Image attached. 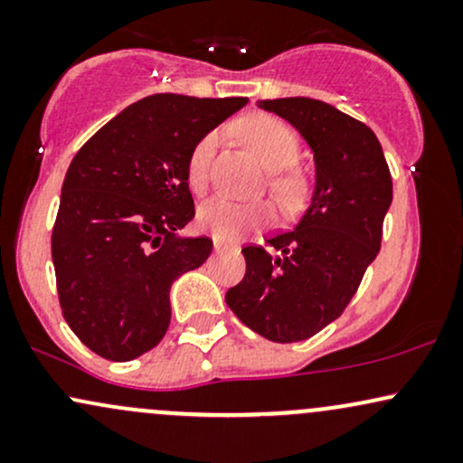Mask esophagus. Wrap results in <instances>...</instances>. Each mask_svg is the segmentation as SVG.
<instances>
[{
    "instance_id": "esophagus-1",
    "label": "esophagus",
    "mask_w": 463,
    "mask_h": 463,
    "mask_svg": "<svg viewBox=\"0 0 463 463\" xmlns=\"http://www.w3.org/2000/svg\"><path fill=\"white\" fill-rule=\"evenodd\" d=\"M213 248H215V252H217V254H220V252H226V250H228L226 243L217 241V239H215V241H213Z\"/></svg>"
}]
</instances>
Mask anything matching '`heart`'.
Masks as SVG:
<instances>
[{
    "label": "heart",
    "instance_id": "obj_1",
    "mask_svg": "<svg viewBox=\"0 0 463 463\" xmlns=\"http://www.w3.org/2000/svg\"><path fill=\"white\" fill-rule=\"evenodd\" d=\"M237 132L243 143L259 156V161L269 169V189L287 209H294L305 200L309 191V180L300 169L291 167L300 156V139L285 121L272 115L257 113L243 117L237 124ZM217 146V135L209 132L195 143L187 161V180L194 191L204 189L209 180L211 161ZM269 206L243 204L231 198H213L200 209L198 222L206 232L222 241H235L254 226H261L269 220Z\"/></svg>",
    "mask_w": 463,
    "mask_h": 463
}]
</instances>
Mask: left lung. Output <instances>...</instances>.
<instances>
[{
    "label": "left lung",
    "instance_id": "left-lung-1",
    "mask_svg": "<svg viewBox=\"0 0 463 463\" xmlns=\"http://www.w3.org/2000/svg\"><path fill=\"white\" fill-rule=\"evenodd\" d=\"M259 109L289 121L309 143L316 189L289 231L246 246V276L226 291L232 313L269 342L309 339L348 307L381 250L392 204L383 147L368 126L311 98L259 99Z\"/></svg>",
    "mask_w": 463,
    "mask_h": 463
}]
</instances>
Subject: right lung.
<instances>
[{
    "instance_id": "obj_1",
    "label": "right lung",
    "mask_w": 463,
    "mask_h": 463,
    "mask_svg": "<svg viewBox=\"0 0 463 463\" xmlns=\"http://www.w3.org/2000/svg\"><path fill=\"white\" fill-rule=\"evenodd\" d=\"M248 98L156 93L130 104L80 147L52 231L62 316L99 357L130 361L165 337L169 289L209 259V237H180L195 215L194 146Z\"/></svg>"
}]
</instances>
